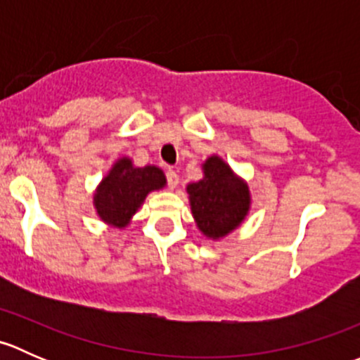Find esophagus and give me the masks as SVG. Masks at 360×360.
<instances>
[{
	"mask_svg": "<svg viewBox=\"0 0 360 360\" xmlns=\"http://www.w3.org/2000/svg\"><path fill=\"white\" fill-rule=\"evenodd\" d=\"M165 176H167V184H169V188H176L177 184H179V176H177L176 170L169 169Z\"/></svg>",
	"mask_w": 360,
	"mask_h": 360,
	"instance_id": "obj_1",
	"label": "esophagus"
}]
</instances>
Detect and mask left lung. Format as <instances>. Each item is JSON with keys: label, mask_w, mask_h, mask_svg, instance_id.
<instances>
[{"label": "left lung", "mask_w": 360, "mask_h": 360, "mask_svg": "<svg viewBox=\"0 0 360 360\" xmlns=\"http://www.w3.org/2000/svg\"><path fill=\"white\" fill-rule=\"evenodd\" d=\"M191 212L205 237L221 238L248 216L249 188L219 157L203 163V179L188 184Z\"/></svg>", "instance_id": "1"}]
</instances>
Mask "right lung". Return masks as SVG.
<instances>
[{
    "label": "right lung",
    "instance_id": "1",
    "mask_svg": "<svg viewBox=\"0 0 360 360\" xmlns=\"http://www.w3.org/2000/svg\"><path fill=\"white\" fill-rule=\"evenodd\" d=\"M165 183L158 167H134L130 158H120L94 195L97 214L111 226H127L146 195L163 188Z\"/></svg>",
    "mask_w": 360,
    "mask_h": 360
}]
</instances>
